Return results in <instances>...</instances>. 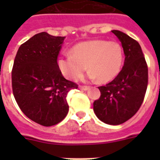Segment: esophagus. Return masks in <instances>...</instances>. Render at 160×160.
Segmentation results:
<instances>
[{
	"label": "esophagus",
	"mask_w": 160,
	"mask_h": 160,
	"mask_svg": "<svg viewBox=\"0 0 160 160\" xmlns=\"http://www.w3.org/2000/svg\"><path fill=\"white\" fill-rule=\"evenodd\" d=\"M79 88H80V90L87 91L89 89V87H87V86H80V87H79Z\"/></svg>",
	"instance_id": "34e87169"
}]
</instances>
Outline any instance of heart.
<instances>
[{
    "label": "heart",
    "instance_id": "heart-1",
    "mask_svg": "<svg viewBox=\"0 0 160 160\" xmlns=\"http://www.w3.org/2000/svg\"><path fill=\"white\" fill-rule=\"evenodd\" d=\"M123 50L115 41L91 40L80 42L73 47L71 54H66L58 61L63 75L68 80H75L87 68V77L100 83L114 80L122 69Z\"/></svg>",
    "mask_w": 160,
    "mask_h": 160
}]
</instances>
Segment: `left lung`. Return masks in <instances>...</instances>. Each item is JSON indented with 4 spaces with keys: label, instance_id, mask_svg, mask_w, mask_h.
<instances>
[{
    "label": "left lung",
    "instance_id": "obj_1",
    "mask_svg": "<svg viewBox=\"0 0 160 160\" xmlns=\"http://www.w3.org/2000/svg\"><path fill=\"white\" fill-rule=\"evenodd\" d=\"M122 42L125 61L120 73L105 86L98 87L100 97L93 111L105 123L119 125L130 119L144 100L148 84V68L139 42L120 31H111Z\"/></svg>",
    "mask_w": 160,
    "mask_h": 160
}]
</instances>
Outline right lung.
I'll return each instance as SVG.
<instances>
[{"label":"right lung","mask_w":160,"mask_h":160,"mask_svg":"<svg viewBox=\"0 0 160 160\" xmlns=\"http://www.w3.org/2000/svg\"><path fill=\"white\" fill-rule=\"evenodd\" d=\"M64 38L40 32L22 43L12 69V88L17 104L26 117L49 127L68 112L67 96L78 85L66 80L57 64Z\"/></svg>","instance_id":"right-lung-1"}]
</instances>
